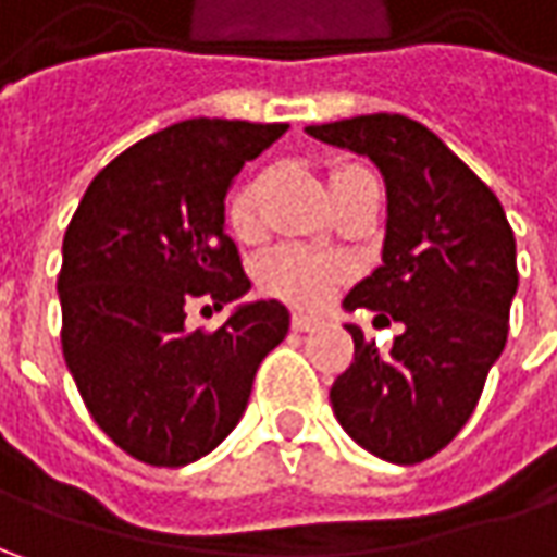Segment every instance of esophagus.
Instances as JSON below:
<instances>
[{
  "label": "esophagus",
  "instance_id": "1",
  "mask_svg": "<svg viewBox=\"0 0 557 557\" xmlns=\"http://www.w3.org/2000/svg\"><path fill=\"white\" fill-rule=\"evenodd\" d=\"M319 325H322L319 315H307V312H294V315H290V329H294V332H315Z\"/></svg>",
  "mask_w": 557,
  "mask_h": 557
}]
</instances>
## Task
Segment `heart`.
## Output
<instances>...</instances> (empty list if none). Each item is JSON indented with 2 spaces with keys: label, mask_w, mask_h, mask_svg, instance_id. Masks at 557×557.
<instances>
[{
  "label": "heart",
  "mask_w": 557,
  "mask_h": 557,
  "mask_svg": "<svg viewBox=\"0 0 557 557\" xmlns=\"http://www.w3.org/2000/svg\"><path fill=\"white\" fill-rule=\"evenodd\" d=\"M347 170L350 166H337L332 173V183ZM267 183L269 173H257L253 180H247L245 185L235 188V195L228 198V207H225L228 228L245 242H253L263 228L260 210H263ZM344 275H347V269L337 257L307 245L275 247V250H269L260 269H257L260 288L272 297L297 304V307H319L344 282Z\"/></svg>",
  "instance_id": "1"
}]
</instances>
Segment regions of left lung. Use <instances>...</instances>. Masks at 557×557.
<instances>
[{
    "mask_svg": "<svg viewBox=\"0 0 557 557\" xmlns=\"http://www.w3.org/2000/svg\"><path fill=\"white\" fill-rule=\"evenodd\" d=\"M307 133L366 154L384 176V263L344 307L384 310L403 325L391 354L347 325L354 362L332 384L334 416L377 459L418 465L465 428L505 350L515 232L490 185L418 120L362 114Z\"/></svg>",
    "mask_w": 557,
    "mask_h": 557,
    "instance_id": "1",
    "label": "left lung"
}]
</instances>
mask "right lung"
I'll list each match as a JSON object with an SVG mask.
<instances>
[{
  "mask_svg": "<svg viewBox=\"0 0 557 557\" xmlns=\"http://www.w3.org/2000/svg\"><path fill=\"white\" fill-rule=\"evenodd\" d=\"M285 123L183 120L136 141L89 183L64 232L61 350L89 416L133 459L180 468L220 446L253 374L288 334L278 300L216 332L185 329L250 288L225 235V191Z\"/></svg>",
  "mask_w": 557,
  "mask_h": 557,
  "instance_id": "add662e5",
  "label": "right lung"
}]
</instances>
